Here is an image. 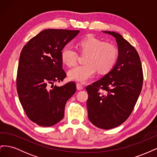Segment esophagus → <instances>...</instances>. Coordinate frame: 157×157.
<instances>
[{
    "instance_id": "obj_1",
    "label": "esophagus",
    "mask_w": 157,
    "mask_h": 157,
    "mask_svg": "<svg viewBox=\"0 0 157 157\" xmlns=\"http://www.w3.org/2000/svg\"><path fill=\"white\" fill-rule=\"evenodd\" d=\"M77 90H83L84 86H83V85H82V84L77 83Z\"/></svg>"
}]
</instances>
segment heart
Segmentation results:
<instances>
[{
	"mask_svg": "<svg viewBox=\"0 0 157 157\" xmlns=\"http://www.w3.org/2000/svg\"><path fill=\"white\" fill-rule=\"evenodd\" d=\"M78 46L81 53L87 55L84 58V64L75 66L69 71L68 76L71 80L85 82L92 78L97 71L99 73H106L117 63L118 50L111 43L90 36L80 40ZM61 56L63 62L68 66L74 65L78 59L77 51L71 45L63 47Z\"/></svg>",
	"mask_w": 157,
	"mask_h": 157,
	"instance_id": "heart-1",
	"label": "heart"
}]
</instances>
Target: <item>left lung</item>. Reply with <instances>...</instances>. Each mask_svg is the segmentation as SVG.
I'll return each mask as SVG.
<instances>
[{
    "label": "left lung",
    "mask_w": 157,
    "mask_h": 157,
    "mask_svg": "<svg viewBox=\"0 0 157 157\" xmlns=\"http://www.w3.org/2000/svg\"><path fill=\"white\" fill-rule=\"evenodd\" d=\"M103 32L115 38L118 56L108 73L86 86V103L90 121L98 128L108 130L122 124L130 115L141 91L144 75L134 47L119 33Z\"/></svg>",
    "instance_id": "8db88e82"
}]
</instances>
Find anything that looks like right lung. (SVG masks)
<instances>
[{
    "label": "right lung",
    "mask_w": 157,
    "mask_h": 157,
    "mask_svg": "<svg viewBox=\"0 0 157 157\" xmlns=\"http://www.w3.org/2000/svg\"><path fill=\"white\" fill-rule=\"evenodd\" d=\"M80 31L48 29L23 47L19 59L17 91L29 119L41 126H52L64 117L67 101L76 92L73 82L54 85L65 78L61 52Z\"/></svg>",
    "instance_id": "1"
}]
</instances>
